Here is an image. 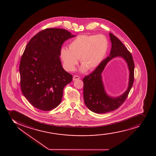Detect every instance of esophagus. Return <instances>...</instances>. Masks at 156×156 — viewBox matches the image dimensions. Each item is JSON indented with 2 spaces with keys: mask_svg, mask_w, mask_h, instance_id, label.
Returning a JSON list of instances; mask_svg holds the SVG:
<instances>
[{
  "mask_svg": "<svg viewBox=\"0 0 156 156\" xmlns=\"http://www.w3.org/2000/svg\"><path fill=\"white\" fill-rule=\"evenodd\" d=\"M80 79V77L78 76V75H74L73 77V81H76V80H79Z\"/></svg>",
  "mask_w": 156,
  "mask_h": 156,
  "instance_id": "esophagus-1",
  "label": "esophagus"
}]
</instances>
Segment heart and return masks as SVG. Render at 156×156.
<instances>
[{
	"label": "heart",
	"mask_w": 156,
	"mask_h": 156,
	"mask_svg": "<svg viewBox=\"0 0 156 156\" xmlns=\"http://www.w3.org/2000/svg\"><path fill=\"white\" fill-rule=\"evenodd\" d=\"M108 47L109 41L104 35H80L69 43V49H61L60 57L69 71L74 70L79 58L83 71L92 70L102 61Z\"/></svg>",
	"instance_id": "heart-1"
}]
</instances>
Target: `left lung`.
I'll use <instances>...</instances> for the list:
<instances>
[{"instance_id": "1", "label": "left lung", "mask_w": 156, "mask_h": 156, "mask_svg": "<svg viewBox=\"0 0 156 156\" xmlns=\"http://www.w3.org/2000/svg\"><path fill=\"white\" fill-rule=\"evenodd\" d=\"M109 35L112 43L110 56L103 60L91 73L85 76L83 80L85 104L90 110L96 113H107L120 107L127 98L134 80V62L132 54L116 36L111 33ZM116 56H122L128 63L130 81L127 90L119 97L112 98L106 94L101 74L106 63Z\"/></svg>"}]
</instances>
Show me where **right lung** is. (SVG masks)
Wrapping results in <instances>:
<instances>
[{"mask_svg": "<svg viewBox=\"0 0 156 156\" xmlns=\"http://www.w3.org/2000/svg\"><path fill=\"white\" fill-rule=\"evenodd\" d=\"M74 36L65 29L48 28L26 46L19 66L20 86L34 107L50 111L60 104L63 88L73 76L63 69L59 56L63 43Z\"/></svg>", "mask_w": 156, "mask_h": 156, "instance_id": "right-lung-1", "label": "right lung"}]
</instances>
